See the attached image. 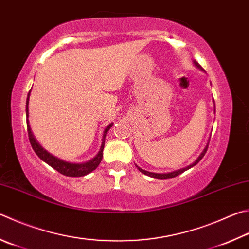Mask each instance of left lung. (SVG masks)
Instances as JSON below:
<instances>
[{"instance_id":"1","label":"left lung","mask_w":249,"mask_h":249,"mask_svg":"<svg viewBox=\"0 0 249 249\" xmlns=\"http://www.w3.org/2000/svg\"><path fill=\"white\" fill-rule=\"evenodd\" d=\"M193 63H194V65H195L196 67H198V69H199L200 71H203L202 70V67L198 64V63L195 61V60H193ZM213 103H214V100H213ZM214 113H215V106H214ZM208 144H209V140H208V142H207V144H206V147L203 148V150L201 151V153L199 156H198V158L197 159L193 162L192 164H189V165H187V166H185V168H182V169H178V170H175V171H173V172H169V173H152V172H149V171H146V170H142V169H140L138 165H136L137 166V169L142 172V173H143V174H146V175H148V176H150V178H158V179H168V178H175V176H178V175H179V174H182L183 172H185V171H187V170H189L191 168H193V166H195L198 162H199L202 158H203V156H205V153L207 152V149H208Z\"/></svg>"}]
</instances>
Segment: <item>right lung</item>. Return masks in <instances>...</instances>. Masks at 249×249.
Returning a JSON list of instances; mask_svg holds the SVG:
<instances>
[{
	"label": "right lung",
	"instance_id": "add662e5",
	"mask_svg": "<svg viewBox=\"0 0 249 249\" xmlns=\"http://www.w3.org/2000/svg\"><path fill=\"white\" fill-rule=\"evenodd\" d=\"M30 91L28 92V96H27V101H26V116H27V130H28V137H29V142L31 147L36 152L40 159L42 161L46 162L50 166H52L54 170H56L57 172H60L61 174L65 175V176H71V178H79V176H85L89 173H91L93 170H96L98 168V165L100 164V162L102 160V152L103 149H105V142H106V136L109 129L113 126V123L109 124L103 130V135H102V143L100 147V150L98 151V153L94 156L91 160H89L87 162H83V163H73V162H67L60 159L55 156L51 155V153L48 152L46 149H44L41 144L38 142V140L35 138L33 132H31L30 125H29V110H28V105H29V98H30Z\"/></svg>",
	"mask_w": 249,
	"mask_h": 249
}]
</instances>
